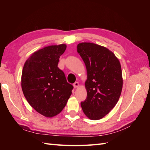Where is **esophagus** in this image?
<instances>
[{"label":"esophagus","mask_w":150,"mask_h":150,"mask_svg":"<svg viewBox=\"0 0 150 150\" xmlns=\"http://www.w3.org/2000/svg\"><path fill=\"white\" fill-rule=\"evenodd\" d=\"M73 86H74V88H78V86H79V83H78V82H75V83H74Z\"/></svg>","instance_id":"esophagus-1"}]
</instances>
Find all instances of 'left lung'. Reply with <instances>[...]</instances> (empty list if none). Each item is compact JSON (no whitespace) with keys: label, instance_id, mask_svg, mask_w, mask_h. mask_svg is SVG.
Returning a JSON list of instances; mask_svg holds the SVG:
<instances>
[{"label":"left lung","instance_id":"left-lung-1","mask_svg":"<svg viewBox=\"0 0 150 150\" xmlns=\"http://www.w3.org/2000/svg\"><path fill=\"white\" fill-rule=\"evenodd\" d=\"M87 69L85 87L87 98L81 103L86 116L100 120L115 106L120 97L122 78L119 60L108 49L99 45L82 42L77 46Z\"/></svg>","mask_w":150,"mask_h":150}]
</instances>
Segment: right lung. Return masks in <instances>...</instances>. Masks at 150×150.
<instances>
[{"label": "right lung", "instance_id": "obj_1", "mask_svg": "<svg viewBox=\"0 0 150 150\" xmlns=\"http://www.w3.org/2000/svg\"><path fill=\"white\" fill-rule=\"evenodd\" d=\"M66 49V44H60L40 49L29 57L22 69L24 96L36 111L46 117L55 116L62 111L73 89L57 66Z\"/></svg>", "mask_w": 150, "mask_h": 150}]
</instances>
